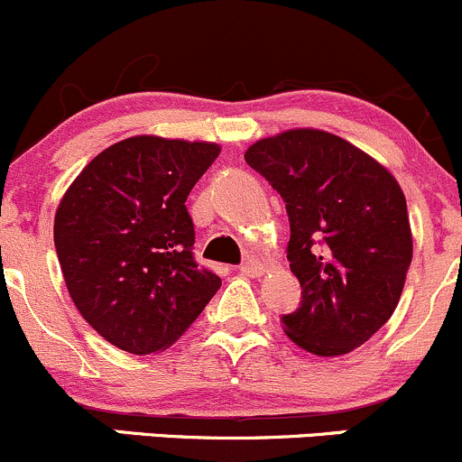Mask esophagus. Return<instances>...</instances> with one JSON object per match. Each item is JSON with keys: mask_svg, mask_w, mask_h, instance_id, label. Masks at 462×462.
Instances as JSON below:
<instances>
[{"mask_svg": "<svg viewBox=\"0 0 462 462\" xmlns=\"http://www.w3.org/2000/svg\"><path fill=\"white\" fill-rule=\"evenodd\" d=\"M263 266L260 263H255V260H245V263L240 264V273L242 275H249V278H258V275H263Z\"/></svg>", "mask_w": 462, "mask_h": 462, "instance_id": "34e87169", "label": "esophagus"}]
</instances>
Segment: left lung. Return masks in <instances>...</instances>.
<instances>
[{
	"label": "left lung",
	"instance_id": "left-lung-1",
	"mask_svg": "<svg viewBox=\"0 0 462 462\" xmlns=\"http://www.w3.org/2000/svg\"><path fill=\"white\" fill-rule=\"evenodd\" d=\"M245 160L289 216L287 258L302 296L280 318L287 336L316 356L365 345L392 318L411 264L407 202L393 175L313 128L255 142Z\"/></svg>",
	"mask_w": 462,
	"mask_h": 462
}]
</instances>
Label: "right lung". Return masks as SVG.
<instances>
[{"mask_svg": "<svg viewBox=\"0 0 462 462\" xmlns=\"http://www.w3.org/2000/svg\"><path fill=\"white\" fill-rule=\"evenodd\" d=\"M220 146L128 137L93 158L61 198L55 249L75 307L128 354L173 345L222 280L193 255L187 198Z\"/></svg>", "mask_w": 462, "mask_h": 462, "instance_id": "right-lung-1", "label": "right lung"}]
</instances>
